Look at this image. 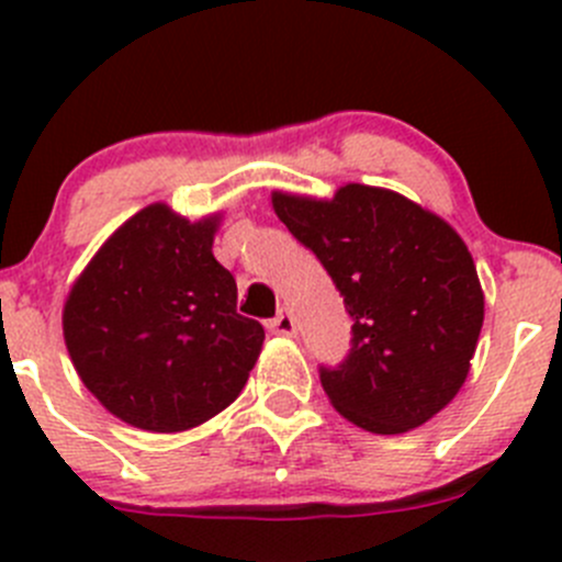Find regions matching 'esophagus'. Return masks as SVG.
Segmentation results:
<instances>
[{"mask_svg": "<svg viewBox=\"0 0 562 562\" xmlns=\"http://www.w3.org/2000/svg\"><path fill=\"white\" fill-rule=\"evenodd\" d=\"M269 331L277 334V337H293L296 334V321H293L291 313H280L269 321Z\"/></svg>", "mask_w": 562, "mask_h": 562, "instance_id": "1", "label": "esophagus"}]
</instances>
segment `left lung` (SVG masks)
I'll return each mask as SVG.
<instances>
[{"label": "left lung", "instance_id": "8db88e82", "mask_svg": "<svg viewBox=\"0 0 562 562\" xmlns=\"http://www.w3.org/2000/svg\"><path fill=\"white\" fill-rule=\"evenodd\" d=\"M285 228L331 274L353 317V348L321 370L328 402L375 435H402L459 394L484 326L473 255L440 214L386 187L331 198L271 190Z\"/></svg>", "mask_w": 562, "mask_h": 562}]
</instances>
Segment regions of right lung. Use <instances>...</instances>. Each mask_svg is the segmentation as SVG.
Wrapping results in <instances>:
<instances>
[{"label":"right lung","instance_id":"1","mask_svg":"<svg viewBox=\"0 0 562 562\" xmlns=\"http://www.w3.org/2000/svg\"><path fill=\"white\" fill-rule=\"evenodd\" d=\"M223 212L187 220L157 201L124 220L72 282L61 310L83 386L119 422L187 432L245 389L263 326L236 313V280L212 245Z\"/></svg>","mask_w":562,"mask_h":562}]
</instances>
